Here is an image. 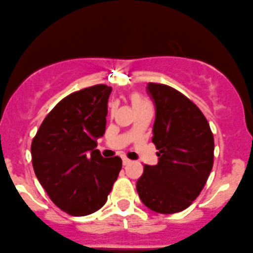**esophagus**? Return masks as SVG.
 <instances>
[{
  "instance_id": "obj_1",
  "label": "esophagus",
  "mask_w": 253,
  "mask_h": 253,
  "mask_svg": "<svg viewBox=\"0 0 253 253\" xmlns=\"http://www.w3.org/2000/svg\"><path fill=\"white\" fill-rule=\"evenodd\" d=\"M129 163H131V160H128V158H126V157L122 158V165L127 166V165H129Z\"/></svg>"
}]
</instances>
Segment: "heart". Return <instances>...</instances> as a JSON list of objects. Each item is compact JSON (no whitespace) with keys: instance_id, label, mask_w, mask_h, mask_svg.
Listing matches in <instances>:
<instances>
[{"instance_id":"1","label":"heart","mask_w":253,"mask_h":253,"mask_svg":"<svg viewBox=\"0 0 253 253\" xmlns=\"http://www.w3.org/2000/svg\"><path fill=\"white\" fill-rule=\"evenodd\" d=\"M129 101H131V104L134 110H138V109H140V108L148 105V103L145 102V99H144L143 97H141L139 93H137V92H133L129 95Z\"/></svg>"}]
</instances>
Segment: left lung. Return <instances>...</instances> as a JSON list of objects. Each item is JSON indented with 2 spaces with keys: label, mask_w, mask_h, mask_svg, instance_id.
I'll return each mask as SVG.
<instances>
[{
  "label": "left lung",
  "mask_w": 253,
  "mask_h": 253,
  "mask_svg": "<svg viewBox=\"0 0 253 253\" xmlns=\"http://www.w3.org/2000/svg\"><path fill=\"white\" fill-rule=\"evenodd\" d=\"M156 119L152 143L156 166H144L137 192L144 205L160 213L190 207L203 190L213 163V135L203 113L175 88L149 83Z\"/></svg>",
  "instance_id": "obj_1"
}]
</instances>
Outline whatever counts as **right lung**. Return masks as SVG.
<instances>
[{
	"label": "right lung",
	"mask_w": 253,
	"mask_h": 253,
	"mask_svg": "<svg viewBox=\"0 0 253 253\" xmlns=\"http://www.w3.org/2000/svg\"><path fill=\"white\" fill-rule=\"evenodd\" d=\"M112 87L99 84L65 97L42 122L31 145L38 181L56 207L86 216L105 204L122 167L96 150L107 125Z\"/></svg>",
	"instance_id": "add662e5"
}]
</instances>
